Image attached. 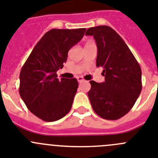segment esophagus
Masks as SVG:
<instances>
[{"label": "esophagus", "instance_id": "esophagus-1", "mask_svg": "<svg viewBox=\"0 0 158 158\" xmlns=\"http://www.w3.org/2000/svg\"><path fill=\"white\" fill-rule=\"evenodd\" d=\"M77 79L78 82H83L84 81H85V79H84L82 77H77Z\"/></svg>", "mask_w": 158, "mask_h": 158}]
</instances>
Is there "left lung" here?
<instances>
[{
    "instance_id": "obj_1",
    "label": "left lung",
    "mask_w": 158,
    "mask_h": 158,
    "mask_svg": "<svg viewBox=\"0 0 158 158\" xmlns=\"http://www.w3.org/2000/svg\"><path fill=\"white\" fill-rule=\"evenodd\" d=\"M97 46L96 66L103 67L105 81H90L88 93L92 107L101 118L116 120L127 114L142 91L139 62L119 35L108 26L90 27Z\"/></svg>"
}]
</instances>
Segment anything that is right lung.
<instances>
[{
    "mask_svg": "<svg viewBox=\"0 0 158 158\" xmlns=\"http://www.w3.org/2000/svg\"><path fill=\"white\" fill-rule=\"evenodd\" d=\"M85 28L51 29L47 31L23 64L19 93L29 111L46 122L63 118L72 107L78 88L76 78H57L68 52L83 37Z\"/></svg>",
    "mask_w": 158,
    "mask_h": 158,
    "instance_id": "add662e5",
    "label": "right lung"
}]
</instances>
